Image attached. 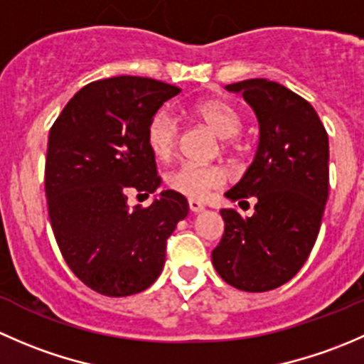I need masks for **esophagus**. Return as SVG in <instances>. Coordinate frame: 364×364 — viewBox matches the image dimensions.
Returning <instances> with one entry per match:
<instances>
[{
  "label": "esophagus",
  "mask_w": 364,
  "mask_h": 364,
  "mask_svg": "<svg viewBox=\"0 0 364 364\" xmlns=\"http://www.w3.org/2000/svg\"><path fill=\"white\" fill-rule=\"evenodd\" d=\"M188 208H190V211H192V213H199V211H203V209H204V204L199 203V200L190 199L188 200Z\"/></svg>",
  "instance_id": "esophagus-1"
}]
</instances>
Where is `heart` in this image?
Listing matches in <instances>:
<instances>
[{"mask_svg": "<svg viewBox=\"0 0 364 364\" xmlns=\"http://www.w3.org/2000/svg\"><path fill=\"white\" fill-rule=\"evenodd\" d=\"M193 114L222 139L236 137L241 130L240 112L232 104L222 98L199 102L193 105ZM178 135V119L167 109H160L153 114L146 128V142L149 151L159 160H167L176 149ZM165 181L176 192L193 200H200L215 190L222 188L225 183V174L215 165L181 164L168 172Z\"/></svg>", "mask_w": 364, "mask_h": 364, "instance_id": "heart-1", "label": "heart"}]
</instances>
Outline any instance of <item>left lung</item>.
I'll use <instances>...</instances> for the list:
<instances>
[{
  "instance_id": "1",
  "label": "left lung",
  "mask_w": 364,
  "mask_h": 364,
  "mask_svg": "<svg viewBox=\"0 0 364 364\" xmlns=\"http://www.w3.org/2000/svg\"><path fill=\"white\" fill-rule=\"evenodd\" d=\"M241 93L259 121V146L243 178L225 193L255 213L222 209L225 232L211 252L216 273L247 292L287 284L301 269L321 229L329 190V141L315 109L267 79L225 86Z\"/></svg>"
}]
</instances>
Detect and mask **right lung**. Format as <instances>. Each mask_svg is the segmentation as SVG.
Here are the masks:
<instances>
[{
  "label": "right lung",
  "mask_w": 364,
  "mask_h": 364,
  "mask_svg": "<svg viewBox=\"0 0 364 364\" xmlns=\"http://www.w3.org/2000/svg\"><path fill=\"white\" fill-rule=\"evenodd\" d=\"M179 91L148 77L97 80L73 95L50 128L46 196L54 237L73 274L104 296H132L155 284L167 237L188 215L174 190L148 208L127 203L130 190L149 196L160 186L146 128Z\"/></svg>",
  "instance_id": "obj_1"
}]
</instances>
